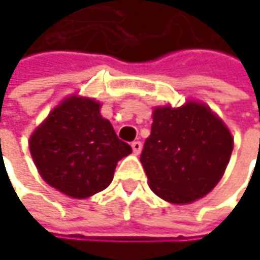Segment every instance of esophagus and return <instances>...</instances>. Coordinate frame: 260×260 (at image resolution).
I'll return each mask as SVG.
<instances>
[{
	"label": "esophagus",
	"instance_id": "obj_1",
	"mask_svg": "<svg viewBox=\"0 0 260 260\" xmlns=\"http://www.w3.org/2000/svg\"><path fill=\"white\" fill-rule=\"evenodd\" d=\"M132 150H134V153L135 155H138L140 152H141V149H143V144H141V141H132Z\"/></svg>",
	"mask_w": 260,
	"mask_h": 260
}]
</instances>
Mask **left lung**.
Instances as JSON below:
<instances>
[{
    "mask_svg": "<svg viewBox=\"0 0 260 260\" xmlns=\"http://www.w3.org/2000/svg\"><path fill=\"white\" fill-rule=\"evenodd\" d=\"M234 149L224 123L206 107H158L140 161L152 191L183 205L206 196L221 179Z\"/></svg>",
    "mask_w": 260,
    "mask_h": 260,
    "instance_id": "8db88e82",
    "label": "left lung"
}]
</instances>
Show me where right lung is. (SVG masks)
Listing matches in <instances>:
<instances>
[{
  "label": "right lung",
  "mask_w": 260,
  "mask_h": 260,
  "mask_svg": "<svg viewBox=\"0 0 260 260\" xmlns=\"http://www.w3.org/2000/svg\"><path fill=\"white\" fill-rule=\"evenodd\" d=\"M99 102L64 99L29 138V152L46 183L74 199L105 189L132 149L99 113Z\"/></svg>",
  "instance_id": "add662e5"
}]
</instances>
